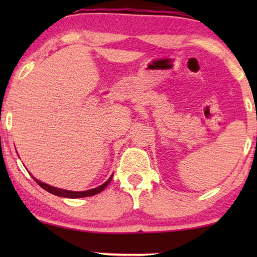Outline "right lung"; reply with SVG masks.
Masks as SVG:
<instances>
[{"label": "right lung", "instance_id": "obj_1", "mask_svg": "<svg viewBox=\"0 0 257 257\" xmlns=\"http://www.w3.org/2000/svg\"><path fill=\"white\" fill-rule=\"evenodd\" d=\"M113 177V175H112ZM112 177L108 179V180L105 182V184L100 185L99 187L97 188H93V189H89V191H85V192H72V191H65V189H59V188H55L52 187V186H49L47 184H44V182H41L35 179V181L37 182L38 185L41 186L42 188L45 189V191L51 193V194L54 195H57V196H63V198H70V199H77V198H85V196H91V195H96L98 193H100L101 191H104L105 187L110 184L111 180H112Z\"/></svg>", "mask_w": 257, "mask_h": 257}]
</instances>
